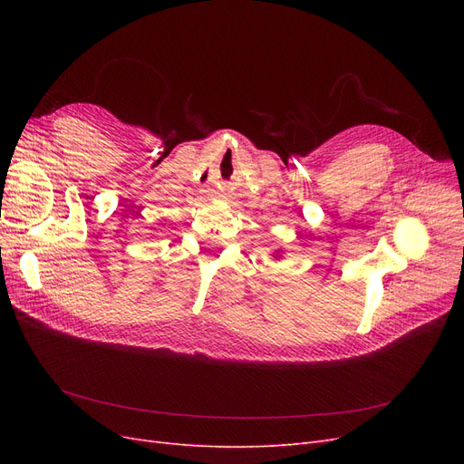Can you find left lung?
Returning <instances> with one entry per match:
<instances>
[{
    "label": "left lung",
    "instance_id": "left-lung-1",
    "mask_svg": "<svg viewBox=\"0 0 464 464\" xmlns=\"http://www.w3.org/2000/svg\"><path fill=\"white\" fill-rule=\"evenodd\" d=\"M276 254H278V251H276ZM275 257H278V256H275Z\"/></svg>",
    "mask_w": 464,
    "mask_h": 464
}]
</instances>
